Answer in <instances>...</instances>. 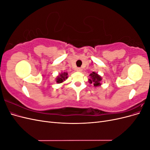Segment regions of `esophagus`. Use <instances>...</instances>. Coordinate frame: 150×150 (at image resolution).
I'll list each match as a JSON object with an SVG mask.
<instances>
[{"instance_id": "1", "label": "esophagus", "mask_w": 150, "mask_h": 150, "mask_svg": "<svg viewBox=\"0 0 150 150\" xmlns=\"http://www.w3.org/2000/svg\"><path fill=\"white\" fill-rule=\"evenodd\" d=\"M76 71H78V72H81V71H82V69H81V68H80V67H78L76 69Z\"/></svg>"}]
</instances>
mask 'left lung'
<instances>
[{
	"label": "left lung",
	"instance_id": "8db88e82",
	"mask_svg": "<svg viewBox=\"0 0 150 150\" xmlns=\"http://www.w3.org/2000/svg\"><path fill=\"white\" fill-rule=\"evenodd\" d=\"M89 76L90 79H89V83L90 84L93 83L95 87L101 86V81L102 80V78L98 73L95 72H93L92 73L89 74Z\"/></svg>",
	"mask_w": 150,
	"mask_h": 150
}]
</instances>
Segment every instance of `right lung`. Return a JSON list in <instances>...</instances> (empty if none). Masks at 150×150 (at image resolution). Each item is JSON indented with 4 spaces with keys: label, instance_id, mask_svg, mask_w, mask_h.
<instances>
[{
    "label": "right lung",
    "instance_id": "1",
    "mask_svg": "<svg viewBox=\"0 0 150 150\" xmlns=\"http://www.w3.org/2000/svg\"><path fill=\"white\" fill-rule=\"evenodd\" d=\"M67 72H62L61 74L59 75L57 78H56V83H63V81H66V79L67 78Z\"/></svg>",
    "mask_w": 150,
    "mask_h": 150
}]
</instances>
